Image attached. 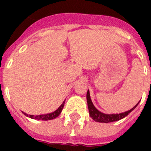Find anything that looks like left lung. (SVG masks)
Masks as SVG:
<instances>
[{"mask_svg":"<svg viewBox=\"0 0 151 151\" xmlns=\"http://www.w3.org/2000/svg\"><path fill=\"white\" fill-rule=\"evenodd\" d=\"M87 103L88 110H89L90 117H92V119L96 121V122H103V123H109V122H116V121H119V120L124 118V117H126L127 115L131 112L132 110H133L136 107V106L138 105L139 103H137L134 107H132L131 110H128L126 112L122 113V114H106L101 113L100 111H99L95 107L92 100H91V98H90L89 91H88L87 92Z\"/></svg>","mask_w":151,"mask_h":151,"instance_id":"1","label":"left lung"}]
</instances>
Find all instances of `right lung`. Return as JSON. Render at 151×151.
I'll use <instances>...</instances> for the list:
<instances>
[{
    "label": "right lung",
    "instance_id": "obj_1",
    "mask_svg": "<svg viewBox=\"0 0 151 151\" xmlns=\"http://www.w3.org/2000/svg\"><path fill=\"white\" fill-rule=\"evenodd\" d=\"M64 103H65V101L62 103V105L60 106L55 111L50 113V114H41L34 116V115H28L27 114H25V113H23V114H24L25 115H27V117H29L30 118H33V119L42 120V121H48V120L54 119V118L57 117L59 114H60V113L62 112V110H63V108L64 106Z\"/></svg>",
    "mask_w": 151,
    "mask_h": 151
}]
</instances>
